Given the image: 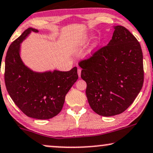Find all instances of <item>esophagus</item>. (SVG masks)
I'll return each instance as SVG.
<instances>
[{"label": "esophagus", "instance_id": "obj_1", "mask_svg": "<svg viewBox=\"0 0 153 153\" xmlns=\"http://www.w3.org/2000/svg\"><path fill=\"white\" fill-rule=\"evenodd\" d=\"M77 72H78L79 77H81V72H82V69H78V70H77Z\"/></svg>", "mask_w": 153, "mask_h": 153}]
</instances>
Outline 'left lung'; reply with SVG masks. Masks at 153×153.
<instances>
[{
  "instance_id": "obj_1",
  "label": "left lung",
  "mask_w": 153,
  "mask_h": 153,
  "mask_svg": "<svg viewBox=\"0 0 153 153\" xmlns=\"http://www.w3.org/2000/svg\"><path fill=\"white\" fill-rule=\"evenodd\" d=\"M112 39L79 63L86 82L88 102L94 112L112 116L125 111L140 93L144 82L143 52L134 35L114 26Z\"/></svg>"
}]
</instances>
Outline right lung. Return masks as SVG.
<instances>
[{
    "label": "right lung",
    "mask_w": 153,
    "mask_h": 153,
    "mask_svg": "<svg viewBox=\"0 0 153 153\" xmlns=\"http://www.w3.org/2000/svg\"><path fill=\"white\" fill-rule=\"evenodd\" d=\"M31 32L25 30L13 41L5 56V83L9 95L26 116L36 119H50L62 111L65 97L78 79L77 68L70 71L35 72L26 67L20 56V44Z\"/></svg>",
    "instance_id": "obj_1"
}]
</instances>
